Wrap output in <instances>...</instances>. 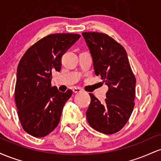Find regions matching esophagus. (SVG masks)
Wrapping results in <instances>:
<instances>
[{
	"label": "esophagus",
	"mask_w": 161,
	"mask_h": 161,
	"mask_svg": "<svg viewBox=\"0 0 161 161\" xmlns=\"http://www.w3.org/2000/svg\"><path fill=\"white\" fill-rule=\"evenodd\" d=\"M82 91V90L80 88H74L73 89V92H74V93H79V92H81Z\"/></svg>",
	"instance_id": "1"
}]
</instances>
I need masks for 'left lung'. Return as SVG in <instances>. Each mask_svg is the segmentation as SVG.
Here are the masks:
<instances>
[{"label": "left lung", "mask_w": 161, "mask_h": 161, "mask_svg": "<svg viewBox=\"0 0 161 161\" xmlns=\"http://www.w3.org/2000/svg\"><path fill=\"white\" fill-rule=\"evenodd\" d=\"M91 53L96 75L108 86L105 102L92 94L86 111L88 123L104 134H114L124 126L134 108L136 80L127 53L121 45L104 33L83 32Z\"/></svg>", "instance_id": "obj_1"}]
</instances>
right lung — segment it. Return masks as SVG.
I'll return each instance as SVG.
<instances>
[{"label": "right lung", "mask_w": 161, "mask_h": 161, "mask_svg": "<svg viewBox=\"0 0 161 161\" xmlns=\"http://www.w3.org/2000/svg\"><path fill=\"white\" fill-rule=\"evenodd\" d=\"M80 35L52 34L43 38L24 53L17 67L15 101L24 130L42 138L58 125L64 104L73 92H60L51 87L53 71H60L63 55Z\"/></svg>", "instance_id": "right-lung-1"}]
</instances>
